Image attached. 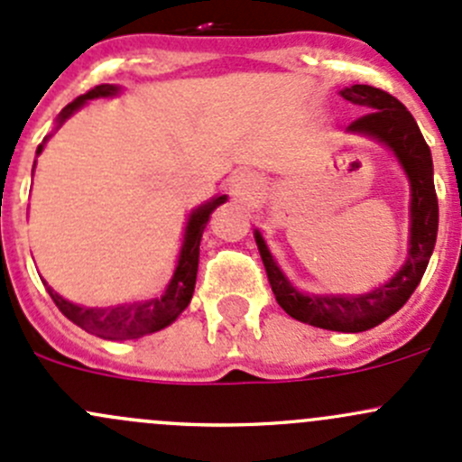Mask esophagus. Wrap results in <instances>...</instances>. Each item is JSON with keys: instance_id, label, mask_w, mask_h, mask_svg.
Masks as SVG:
<instances>
[{"instance_id": "esophagus-1", "label": "esophagus", "mask_w": 462, "mask_h": 462, "mask_svg": "<svg viewBox=\"0 0 462 462\" xmlns=\"http://www.w3.org/2000/svg\"><path fill=\"white\" fill-rule=\"evenodd\" d=\"M259 189H261V179L257 174H250V171L236 174L235 179L230 180V192L239 199L254 197V194H259Z\"/></svg>"}]
</instances>
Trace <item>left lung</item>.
I'll return each instance as SVG.
<instances>
[{"label": "left lung", "instance_id": "obj_1", "mask_svg": "<svg viewBox=\"0 0 462 462\" xmlns=\"http://www.w3.org/2000/svg\"><path fill=\"white\" fill-rule=\"evenodd\" d=\"M344 100L366 109L365 116L353 120L348 134H362L386 144L395 153L398 162L411 185V236H409V257L402 268L375 291L365 295H309L300 292L282 268L277 265L263 236L254 230V241L265 265L270 288L277 304L291 318L304 324L318 326L339 333H362L382 324L398 313L425 274L438 235V199L433 188V162L430 144L422 138L418 123L407 106L395 100L391 93L369 85H353L339 91Z\"/></svg>", "mask_w": 462, "mask_h": 462}]
</instances>
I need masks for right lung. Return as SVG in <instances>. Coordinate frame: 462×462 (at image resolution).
Returning <instances> with one entry per match:
<instances>
[{
  "instance_id": "right-lung-1",
  "label": "right lung",
  "mask_w": 462,
  "mask_h": 462,
  "mask_svg": "<svg viewBox=\"0 0 462 462\" xmlns=\"http://www.w3.org/2000/svg\"><path fill=\"white\" fill-rule=\"evenodd\" d=\"M118 91L120 87L116 85L93 87L91 91H87L85 96L69 102V105L60 111L58 127H62L64 120L71 118L80 106H85L87 100H93V97H109V96H116ZM44 143L37 147V153H42ZM226 201H227L226 194H223V197H214L212 201H208L189 214L188 227H185V235H183V245H180L179 263H176L174 274H171L170 286L165 288V292H162L161 297H153V300H144V301H134V304L109 306V309H88V306H78V304H71V301H67L64 297H60L53 288L46 286L44 282L51 300L55 301V306H58L60 310H62L64 318L71 319L73 324H78L80 328H85L87 333L97 335V337L102 339L123 342V339H138L143 337V335L156 333V330L165 328V326H170L171 321L188 309L189 300H192L194 283H197V270H199V245H201L203 230L209 221V214Z\"/></svg>"
}]
</instances>
